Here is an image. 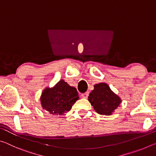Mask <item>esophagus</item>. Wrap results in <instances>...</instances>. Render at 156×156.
<instances>
[{
	"instance_id": "esophagus-1",
	"label": "esophagus",
	"mask_w": 156,
	"mask_h": 156,
	"mask_svg": "<svg viewBox=\"0 0 156 156\" xmlns=\"http://www.w3.org/2000/svg\"><path fill=\"white\" fill-rule=\"evenodd\" d=\"M89 92L87 91V92H85V93L81 95V96H82V97L84 98H87L88 96H89Z\"/></svg>"
}]
</instances>
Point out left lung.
Instances as JSON below:
<instances>
[{"mask_svg":"<svg viewBox=\"0 0 156 156\" xmlns=\"http://www.w3.org/2000/svg\"><path fill=\"white\" fill-rule=\"evenodd\" d=\"M88 100L98 113L105 115L112 114L121 102L120 97L104 83L95 84L94 89L89 94Z\"/></svg>","mask_w":156,"mask_h":156,"instance_id":"8db88e82","label":"left lung"}]
</instances>
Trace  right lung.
I'll list each match as a JSON object with an SVG mask.
<instances>
[{"mask_svg":"<svg viewBox=\"0 0 156 156\" xmlns=\"http://www.w3.org/2000/svg\"><path fill=\"white\" fill-rule=\"evenodd\" d=\"M79 99L76 89L63 80L53 88H46L42 93L41 102L43 109L52 115H63L71 110Z\"/></svg>","mask_w":156,"mask_h":156,"instance_id":"add662e5","label":"right lung"}]
</instances>
